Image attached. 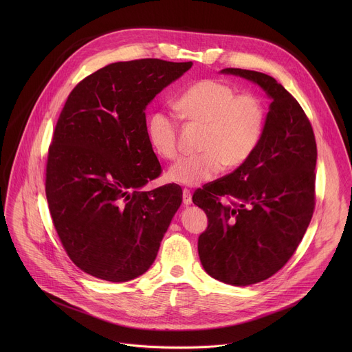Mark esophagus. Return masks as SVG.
<instances>
[{"instance_id": "obj_1", "label": "esophagus", "mask_w": 352, "mask_h": 352, "mask_svg": "<svg viewBox=\"0 0 352 352\" xmlns=\"http://www.w3.org/2000/svg\"><path fill=\"white\" fill-rule=\"evenodd\" d=\"M182 202H184V205H186V206L192 204V193H190L189 189H184V190H182Z\"/></svg>"}]
</instances>
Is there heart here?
<instances>
[{
    "instance_id": "heart-1",
    "label": "heart",
    "mask_w": 352,
    "mask_h": 352,
    "mask_svg": "<svg viewBox=\"0 0 352 352\" xmlns=\"http://www.w3.org/2000/svg\"><path fill=\"white\" fill-rule=\"evenodd\" d=\"M179 111L192 122L205 125L202 153L185 156L168 170V179L196 186L214 179L224 166L246 163L258 148L266 125V107L255 93L238 90L219 79H204L178 98ZM147 138L155 152L174 160L179 153V128L168 111H155L147 121Z\"/></svg>"
}]
</instances>
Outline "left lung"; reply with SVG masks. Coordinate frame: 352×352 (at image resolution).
Segmentation results:
<instances>
[{"instance_id":"1","label":"left lung","mask_w":352,"mask_h":352,"mask_svg":"<svg viewBox=\"0 0 352 352\" xmlns=\"http://www.w3.org/2000/svg\"><path fill=\"white\" fill-rule=\"evenodd\" d=\"M221 72L259 85L272 98L252 157L192 196L209 221L197 239L204 269L245 287L276 274L302 241L315 210L318 148L302 107L274 78L239 68Z\"/></svg>"}]
</instances>
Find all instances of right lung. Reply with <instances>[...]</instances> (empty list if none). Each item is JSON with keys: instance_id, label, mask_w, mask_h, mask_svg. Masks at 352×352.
I'll return each instance as SVG.
<instances>
[{"instance_id": "1", "label": "right lung", "mask_w": 352, "mask_h": 352, "mask_svg": "<svg viewBox=\"0 0 352 352\" xmlns=\"http://www.w3.org/2000/svg\"><path fill=\"white\" fill-rule=\"evenodd\" d=\"M192 63L143 58L114 63L69 93L48 148L45 196L69 259L113 283L148 270L182 202L150 146L146 107Z\"/></svg>"}]
</instances>
